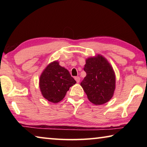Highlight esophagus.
<instances>
[{"mask_svg":"<svg viewBox=\"0 0 147 147\" xmlns=\"http://www.w3.org/2000/svg\"><path fill=\"white\" fill-rule=\"evenodd\" d=\"M74 79H75V80L76 81L77 83H79V82H80V78L79 76L74 77Z\"/></svg>","mask_w":147,"mask_h":147,"instance_id":"1","label":"esophagus"}]
</instances>
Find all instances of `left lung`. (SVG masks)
I'll list each match as a JSON object with an SVG mask.
<instances>
[{"instance_id":"8db88e82","label":"left lung","mask_w":147,"mask_h":147,"mask_svg":"<svg viewBox=\"0 0 147 147\" xmlns=\"http://www.w3.org/2000/svg\"><path fill=\"white\" fill-rule=\"evenodd\" d=\"M84 70L86 76L80 86L89 100L95 105L108 102L115 89V74L111 65L100 54L86 59Z\"/></svg>"}]
</instances>
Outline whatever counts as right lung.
Returning <instances> with one entry per match:
<instances>
[{
    "mask_svg": "<svg viewBox=\"0 0 147 147\" xmlns=\"http://www.w3.org/2000/svg\"><path fill=\"white\" fill-rule=\"evenodd\" d=\"M76 82L69 71L54 61L47 65L39 77V86L41 94L47 100L58 103L63 100L70 87Z\"/></svg>",
    "mask_w": 147,
    "mask_h": 147,
    "instance_id": "add662e5",
    "label": "right lung"
}]
</instances>
